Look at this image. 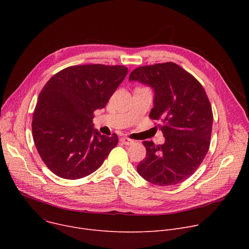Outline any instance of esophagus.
<instances>
[{
  "label": "esophagus",
  "instance_id": "1",
  "mask_svg": "<svg viewBox=\"0 0 249 249\" xmlns=\"http://www.w3.org/2000/svg\"><path fill=\"white\" fill-rule=\"evenodd\" d=\"M120 141L122 142V143L124 144V145H131V144H133L134 143V141L133 140H131V139H129V138H126V137H123V138H121L120 139Z\"/></svg>",
  "mask_w": 249,
  "mask_h": 249
}]
</instances>
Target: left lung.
Instances as JSON below:
<instances>
[{
	"label": "left lung",
	"mask_w": 249,
	"mask_h": 249,
	"mask_svg": "<svg viewBox=\"0 0 249 249\" xmlns=\"http://www.w3.org/2000/svg\"><path fill=\"white\" fill-rule=\"evenodd\" d=\"M130 81L151 86L155 90L152 120L160 121L163 145L144 141L146 159L137 170L149 182L160 186L178 184L200 166L210 148L213 111L203 86L173 62L138 67Z\"/></svg>",
	"instance_id": "left-lung-1"
}]
</instances>
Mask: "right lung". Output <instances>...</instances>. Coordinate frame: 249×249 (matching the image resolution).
Here are the masks:
<instances>
[{
  "label": "right lung",
  "mask_w": 249,
  "mask_h": 249,
  "mask_svg": "<svg viewBox=\"0 0 249 249\" xmlns=\"http://www.w3.org/2000/svg\"><path fill=\"white\" fill-rule=\"evenodd\" d=\"M127 74V67L120 65L71 66L45 84L31 126L35 147L54 174L65 179L88 176L116 147L118 136L101 135L92 118Z\"/></svg>",
  "instance_id": "1"
}]
</instances>
